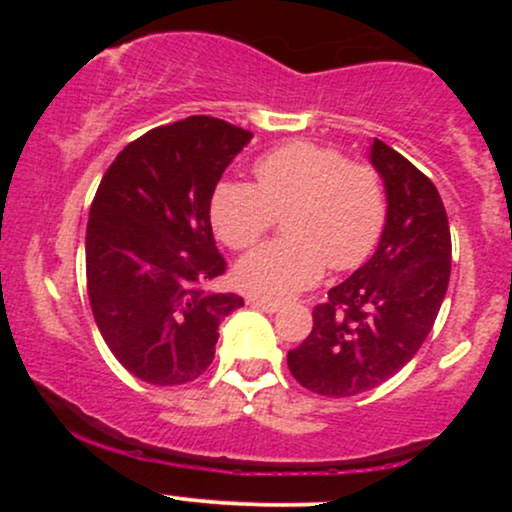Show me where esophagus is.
I'll list each match as a JSON object with an SVG mask.
<instances>
[{
	"instance_id": "1",
	"label": "esophagus",
	"mask_w": 512,
	"mask_h": 512,
	"mask_svg": "<svg viewBox=\"0 0 512 512\" xmlns=\"http://www.w3.org/2000/svg\"><path fill=\"white\" fill-rule=\"evenodd\" d=\"M248 303L252 305V308L264 310V313H279L281 310L279 301H269V298H260V296H250Z\"/></svg>"
}]
</instances>
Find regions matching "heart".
Segmentation results:
<instances>
[{"label": "heart", "mask_w": 512, "mask_h": 512, "mask_svg": "<svg viewBox=\"0 0 512 512\" xmlns=\"http://www.w3.org/2000/svg\"><path fill=\"white\" fill-rule=\"evenodd\" d=\"M257 185L223 180L211 197V223L228 248L255 245L276 214L286 238L252 250L236 264L245 291L286 298L325 272H346L378 245L387 221V190L378 170L351 163L339 149L291 142L255 163Z\"/></svg>", "instance_id": "obj_1"}]
</instances>
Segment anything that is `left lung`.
Returning <instances> with one entry per match:
<instances>
[{
  "instance_id": "left-lung-1",
  "label": "left lung",
  "mask_w": 512,
  "mask_h": 512,
  "mask_svg": "<svg viewBox=\"0 0 512 512\" xmlns=\"http://www.w3.org/2000/svg\"><path fill=\"white\" fill-rule=\"evenodd\" d=\"M370 163L390 204L378 250L315 305L313 330L286 356L293 378L325 397L361 395L407 366L450 281V226L436 185L380 139Z\"/></svg>"
}]
</instances>
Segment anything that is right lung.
<instances>
[{
  "label": "right lung",
  "instance_id": "obj_1",
  "mask_svg": "<svg viewBox=\"0 0 512 512\" xmlns=\"http://www.w3.org/2000/svg\"><path fill=\"white\" fill-rule=\"evenodd\" d=\"M248 129L192 115L134 139L105 170L86 226V286L105 344L151 385L197 380L219 325L243 305L214 291L226 272L211 197Z\"/></svg>",
  "mask_w": 512,
  "mask_h": 512
}]
</instances>
